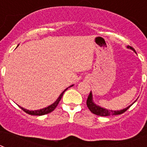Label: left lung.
<instances>
[{
    "label": "left lung",
    "instance_id": "1",
    "mask_svg": "<svg viewBox=\"0 0 147 147\" xmlns=\"http://www.w3.org/2000/svg\"><path fill=\"white\" fill-rule=\"evenodd\" d=\"M127 49H131L134 51L135 53L136 54V51H135V49L133 48H132L131 46H127ZM138 99V98H137ZM136 99V100H137ZM135 101L134 102H136ZM133 102V103H134ZM132 103V104H133ZM132 105H130L129 106H128L126 108L123 109V110H107L106 108H104V107H100L99 105H96V104L95 103L93 102V94H92V92L90 91V93L89 96H88V98L87 99V106L89 108V110L91 111V113H94L95 115H99V116H109V115H120V114L124 113L125 112L126 110H127L130 107V106Z\"/></svg>",
    "mask_w": 147,
    "mask_h": 147
}]
</instances>
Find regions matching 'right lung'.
Instances as JSON below:
<instances>
[{"label":"right lung","instance_id":"add662e5","mask_svg":"<svg viewBox=\"0 0 147 147\" xmlns=\"http://www.w3.org/2000/svg\"><path fill=\"white\" fill-rule=\"evenodd\" d=\"M18 46H17V48H18ZM72 86H74V85H71V86L68 87V88H71V87H72ZM68 88H67L66 89H65L62 92V93L59 95V96L58 97L57 99L56 100L54 103L51 104V105H49V106H48V107H45V108L40 109V110H27V109L23 108V107H20L23 110V111H25L26 113L30 114V115H45V114L49 113L52 112L53 110H54V109L57 107V106L58 104H59V101H60L61 98H62V96H63V93H64L67 89H68Z\"/></svg>","mask_w":147,"mask_h":147}]
</instances>
